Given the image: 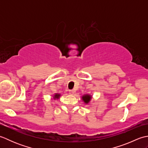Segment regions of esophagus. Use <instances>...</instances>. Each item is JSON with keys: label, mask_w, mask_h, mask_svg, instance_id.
I'll return each instance as SVG.
<instances>
[{"label": "esophagus", "mask_w": 148, "mask_h": 148, "mask_svg": "<svg viewBox=\"0 0 148 148\" xmlns=\"http://www.w3.org/2000/svg\"><path fill=\"white\" fill-rule=\"evenodd\" d=\"M69 93L71 94V95H73V94L74 93V91L73 90H69Z\"/></svg>", "instance_id": "esophagus-1"}]
</instances>
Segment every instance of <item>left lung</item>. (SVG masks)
Returning a JSON list of instances; mask_svg holds the SVG:
<instances>
[{
	"instance_id": "left-lung-1",
	"label": "left lung",
	"mask_w": 148,
	"mask_h": 148,
	"mask_svg": "<svg viewBox=\"0 0 148 148\" xmlns=\"http://www.w3.org/2000/svg\"><path fill=\"white\" fill-rule=\"evenodd\" d=\"M92 97L90 95L86 94V95H84L82 97V100H83V102L86 103V104H88V103H89V102H90V100H91V99H92Z\"/></svg>"
}]
</instances>
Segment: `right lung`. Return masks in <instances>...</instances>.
Wrapping results in <instances>:
<instances>
[{
    "instance_id": "obj_1",
    "label": "right lung",
    "mask_w": 148,
    "mask_h": 148,
    "mask_svg": "<svg viewBox=\"0 0 148 148\" xmlns=\"http://www.w3.org/2000/svg\"><path fill=\"white\" fill-rule=\"evenodd\" d=\"M60 94L59 93H55L54 95V97H53V99H58L60 98Z\"/></svg>"
}]
</instances>
